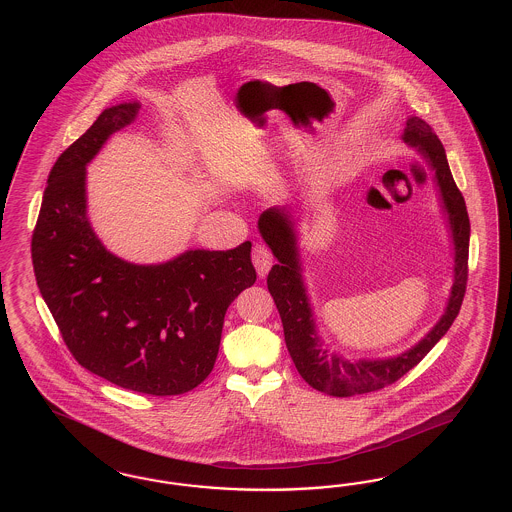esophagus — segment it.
Instances as JSON below:
<instances>
[{
    "instance_id": "obj_1",
    "label": "esophagus",
    "mask_w": 512,
    "mask_h": 512,
    "mask_svg": "<svg viewBox=\"0 0 512 512\" xmlns=\"http://www.w3.org/2000/svg\"><path fill=\"white\" fill-rule=\"evenodd\" d=\"M251 261L255 264V270H257V274H259V278H264V276L268 274L270 266H272L274 257H272L270 249L266 248V246H263V244H255L253 249H251Z\"/></svg>"
}]
</instances>
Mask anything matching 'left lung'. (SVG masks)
<instances>
[{
	"mask_svg": "<svg viewBox=\"0 0 512 512\" xmlns=\"http://www.w3.org/2000/svg\"><path fill=\"white\" fill-rule=\"evenodd\" d=\"M403 140L426 157L434 169L441 199L449 214L450 231L454 240V283L450 289L449 304L439 323L422 340L402 355L383 360L349 362L338 355H328L317 336L310 300L300 276V261L296 253V236L289 214L279 208H268L259 217V231L272 249L278 264L268 274V291L276 302L283 323L285 343L302 379L330 396L347 398L366 394L396 383L409 370H413L426 357L437 341L441 340L458 311L467 285V257H469V216L464 197L450 174L449 161L441 140L434 129L417 116L407 120Z\"/></svg>",
	"mask_w": 512,
	"mask_h": 512,
	"instance_id": "left-lung-1",
	"label": "left lung"
}]
</instances>
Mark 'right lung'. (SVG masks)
Returning a JSON list of instances; mask_svg holds the SVG:
<instances>
[{
	"label": "right lung",
	"mask_w": 512,
	"mask_h": 512,
	"mask_svg": "<svg viewBox=\"0 0 512 512\" xmlns=\"http://www.w3.org/2000/svg\"><path fill=\"white\" fill-rule=\"evenodd\" d=\"M139 103L103 110L48 174L31 236L39 291L78 364L118 387L176 396L216 364L227 308L257 279L251 242L191 249L163 264L112 255L86 217V165Z\"/></svg>",
	"instance_id": "obj_1"
}]
</instances>
